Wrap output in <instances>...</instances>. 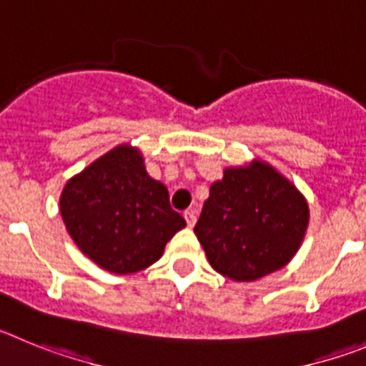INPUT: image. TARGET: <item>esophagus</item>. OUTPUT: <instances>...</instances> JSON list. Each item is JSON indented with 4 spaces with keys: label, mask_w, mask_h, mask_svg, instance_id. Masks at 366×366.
<instances>
[{
    "label": "esophagus",
    "mask_w": 366,
    "mask_h": 366,
    "mask_svg": "<svg viewBox=\"0 0 366 366\" xmlns=\"http://www.w3.org/2000/svg\"><path fill=\"white\" fill-rule=\"evenodd\" d=\"M184 219H186L187 226H189V228H193V226H195V222H197L195 209H187V212H184Z\"/></svg>",
    "instance_id": "34e87169"
}]
</instances>
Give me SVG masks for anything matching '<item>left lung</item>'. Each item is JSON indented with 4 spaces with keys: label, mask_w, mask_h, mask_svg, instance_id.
<instances>
[{
    "label": "left lung",
    "mask_w": 366,
    "mask_h": 366,
    "mask_svg": "<svg viewBox=\"0 0 366 366\" xmlns=\"http://www.w3.org/2000/svg\"><path fill=\"white\" fill-rule=\"evenodd\" d=\"M308 204L297 187L262 160L228 167L209 187L195 235L207 261L233 281H257L297 253Z\"/></svg>",
    "instance_id": "8db88e82"
}]
</instances>
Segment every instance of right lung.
Instances as JSON below:
<instances>
[{"mask_svg":"<svg viewBox=\"0 0 366 366\" xmlns=\"http://www.w3.org/2000/svg\"><path fill=\"white\" fill-rule=\"evenodd\" d=\"M60 213L78 248L107 272H140L162 257L186 220L167 187L151 179L144 157L127 144L105 153L65 184Z\"/></svg>","mask_w":366,"mask_h":366,"instance_id":"1","label":"right lung"}]
</instances>
